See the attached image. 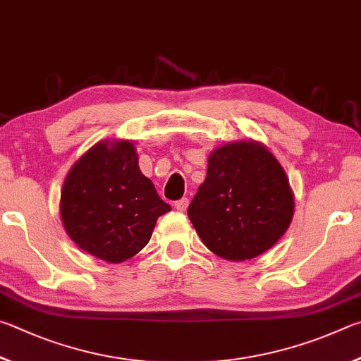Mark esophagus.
<instances>
[{
    "label": "esophagus",
    "mask_w": 361,
    "mask_h": 361,
    "mask_svg": "<svg viewBox=\"0 0 361 361\" xmlns=\"http://www.w3.org/2000/svg\"><path fill=\"white\" fill-rule=\"evenodd\" d=\"M188 203H190V201H188V198H182V200H179V201H176V203H174V207H176L177 211L184 212V211H187Z\"/></svg>",
    "instance_id": "1"
}]
</instances>
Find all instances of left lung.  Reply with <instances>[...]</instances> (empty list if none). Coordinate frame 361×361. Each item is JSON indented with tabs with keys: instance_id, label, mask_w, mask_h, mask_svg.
Masks as SVG:
<instances>
[{
	"instance_id": "1",
	"label": "left lung",
	"mask_w": 361,
	"mask_h": 361,
	"mask_svg": "<svg viewBox=\"0 0 361 361\" xmlns=\"http://www.w3.org/2000/svg\"><path fill=\"white\" fill-rule=\"evenodd\" d=\"M293 211V192L277 158L262 142L236 141L211 152L188 219L211 252L244 262L279 241Z\"/></svg>"
}]
</instances>
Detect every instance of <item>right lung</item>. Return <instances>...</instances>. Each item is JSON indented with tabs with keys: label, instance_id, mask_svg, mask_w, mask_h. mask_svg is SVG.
Wrapping results in <instances>:
<instances>
[{
	"label": "right lung",
	"instance_id": "obj_1",
	"mask_svg": "<svg viewBox=\"0 0 361 361\" xmlns=\"http://www.w3.org/2000/svg\"><path fill=\"white\" fill-rule=\"evenodd\" d=\"M169 211L139 169L136 147L128 139L97 142L63 182L65 231L78 247L107 263H122L142 250L157 219Z\"/></svg>",
	"mask_w": 361,
	"mask_h": 361
}]
</instances>
